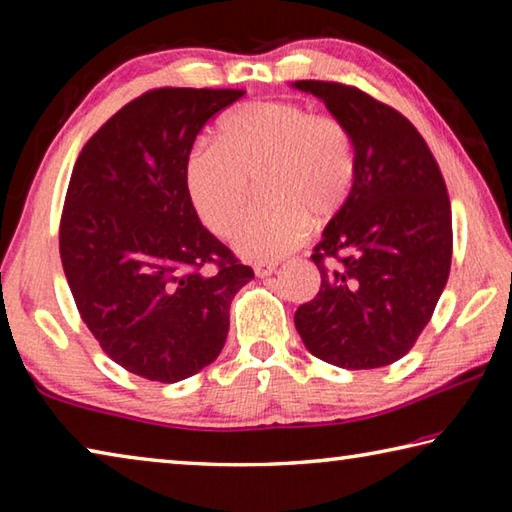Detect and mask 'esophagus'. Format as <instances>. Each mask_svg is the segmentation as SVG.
I'll list each match as a JSON object with an SVG mask.
<instances>
[{
	"label": "esophagus",
	"mask_w": 512,
	"mask_h": 512,
	"mask_svg": "<svg viewBox=\"0 0 512 512\" xmlns=\"http://www.w3.org/2000/svg\"><path fill=\"white\" fill-rule=\"evenodd\" d=\"M275 268H277V262H257L253 266V271H255L257 277H268V275L275 273Z\"/></svg>",
	"instance_id": "34e87169"
}]
</instances>
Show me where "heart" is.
I'll return each mask as SVG.
<instances>
[{"label":"heart","mask_w":512,"mask_h":512,"mask_svg":"<svg viewBox=\"0 0 512 512\" xmlns=\"http://www.w3.org/2000/svg\"><path fill=\"white\" fill-rule=\"evenodd\" d=\"M357 158L339 119L314 115L293 101H255L232 110L219 144H198L187 160V194L198 219L216 237H230L262 180V212L235 237L246 259H277L323 225L352 194Z\"/></svg>","instance_id":"b5f03b06"}]
</instances>
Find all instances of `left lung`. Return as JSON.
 Returning <instances> with one entry per match:
<instances>
[{
	"label": "left lung",
	"mask_w": 512,
	"mask_h": 512,
	"mask_svg": "<svg viewBox=\"0 0 512 512\" xmlns=\"http://www.w3.org/2000/svg\"><path fill=\"white\" fill-rule=\"evenodd\" d=\"M348 128L352 194L314 248L316 298L296 311L314 357L348 370L402 359L431 320L452 266V207L415 126L350 85L296 81Z\"/></svg>",
	"instance_id": "1"
}]
</instances>
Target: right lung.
Masks as SVG:
<instances>
[{
  "label": "right lung",
  "instance_id": "1",
  "mask_svg": "<svg viewBox=\"0 0 512 512\" xmlns=\"http://www.w3.org/2000/svg\"><path fill=\"white\" fill-rule=\"evenodd\" d=\"M241 90L160 88L126 103L69 178L60 259L83 323L133 375L187 379L219 357L230 305L253 280L187 194L196 135ZM214 263L217 271L202 268Z\"/></svg>",
  "mask_w": 512,
  "mask_h": 512
}]
</instances>
